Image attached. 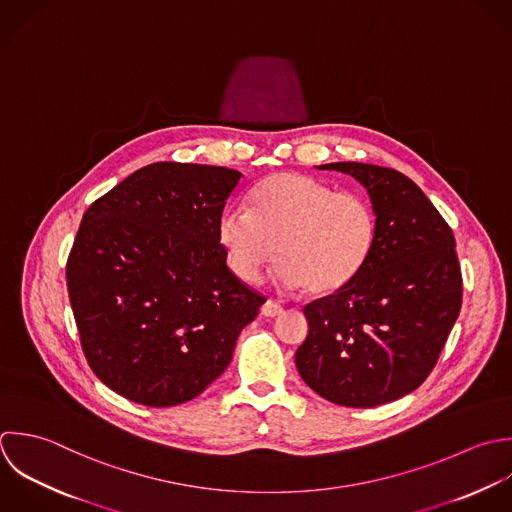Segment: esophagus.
Returning <instances> with one entry per match:
<instances>
[{
  "label": "esophagus",
  "instance_id": "esophagus-1",
  "mask_svg": "<svg viewBox=\"0 0 512 512\" xmlns=\"http://www.w3.org/2000/svg\"><path fill=\"white\" fill-rule=\"evenodd\" d=\"M283 313V307L277 301H265V305L261 307V315L263 317H279Z\"/></svg>",
  "mask_w": 512,
  "mask_h": 512
}]
</instances>
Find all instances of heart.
<instances>
[{
  "label": "heart",
  "instance_id": "heart-1",
  "mask_svg": "<svg viewBox=\"0 0 512 512\" xmlns=\"http://www.w3.org/2000/svg\"><path fill=\"white\" fill-rule=\"evenodd\" d=\"M217 237L233 273L259 283L277 255L275 281L325 297L347 287L369 263L377 241L373 205L301 173H277L251 193V209L227 207Z\"/></svg>",
  "mask_w": 512,
  "mask_h": 512
}]
</instances>
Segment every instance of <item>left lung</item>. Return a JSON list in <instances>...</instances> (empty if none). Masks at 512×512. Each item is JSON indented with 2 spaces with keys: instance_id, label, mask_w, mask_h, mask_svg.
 <instances>
[{
  "instance_id": "left-lung-1",
  "label": "left lung",
  "mask_w": 512,
  "mask_h": 512,
  "mask_svg": "<svg viewBox=\"0 0 512 512\" xmlns=\"http://www.w3.org/2000/svg\"><path fill=\"white\" fill-rule=\"evenodd\" d=\"M355 177L377 215L365 269L341 291L309 303L295 353L303 381L355 409L397 401L431 375L463 303L455 235L407 175L371 163L319 165Z\"/></svg>"
}]
</instances>
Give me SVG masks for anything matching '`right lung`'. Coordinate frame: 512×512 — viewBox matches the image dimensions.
<instances>
[{"mask_svg": "<svg viewBox=\"0 0 512 512\" xmlns=\"http://www.w3.org/2000/svg\"><path fill=\"white\" fill-rule=\"evenodd\" d=\"M241 173L159 161L85 211L67 293L91 371L117 395L173 407L231 363L265 297L227 267L217 221Z\"/></svg>", "mask_w": 512, "mask_h": 512, "instance_id": "add662e5", "label": "right lung"}]
</instances>
